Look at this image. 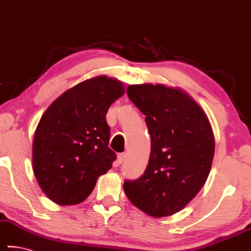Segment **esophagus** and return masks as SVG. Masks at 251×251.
<instances>
[{
  "mask_svg": "<svg viewBox=\"0 0 251 251\" xmlns=\"http://www.w3.org/2000/svg\"><path fill=\"white\" fill-rule=\"evenodd\" d=\"M126 159V152H121L118 155V164H121L122 162H125Z\"/></svg>",
  "mask_w": 251,
  "mask_h": 251,
  "instance_id": "obj_1",
  "label": "esophagus"
}]
</instances>
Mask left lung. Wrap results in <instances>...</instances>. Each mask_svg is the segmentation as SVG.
I'll list each match as a JSON object with an SVG mask.
<instances>
[{
	"mask_svg": "<svg viewBox=\"0 0 251 251\" xmlns=\"http://www.w3.org/2000/svg\"><path fill=\"white\" fill-rule=\"evenodd\" d=\"M126 94L146 115L151 147L143 176L126 180L123 189L148 215H173L208 177L215 151L212 126L199 105L179 89L144 83L129 86Z\"/></svg>",
	"mask_w": 251,
	"mask_h": 251,
	"instance_id": "1",
	"label": "left lung"
}]
</instances>
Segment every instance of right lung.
I'll return each mask as SVG.
<instances>
[{"mask_svg":"<svg viewBox=\"0 0 251 251\" xmlns=\"http://www.w3.org/2000/svg\"><path fill=\"white\" fill-rule=\"evenodd\" d=\"M125 94L122 82L100 75L50 105L32 144V169L42 190L59 205L80 204L117 159L108 147V107Z\"/></svg>","mask_w":251,"mask_h":251,"instance_id":"right-lung-1","label":"right lung"}]
</instances>
